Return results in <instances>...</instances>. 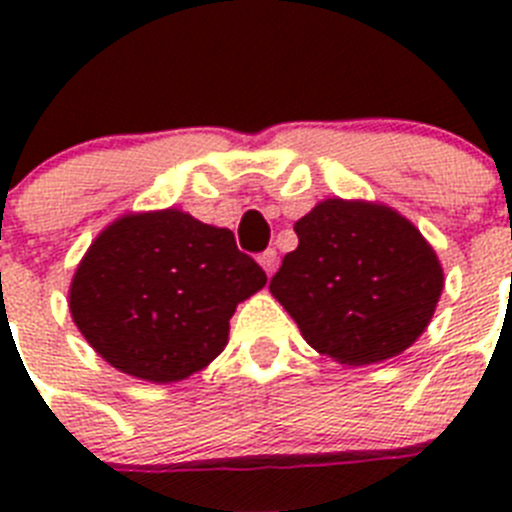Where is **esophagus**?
<instances>
[{"label": "esophagus", "instance_id": "obj_1", "mask_svg": "<svg viewBox=\"0 0 512 512\" xmlns=\"http://www.w3.org/2000/svg\"><path fill=\"white\" fill-rule=\"evenodd\" d=\"M259 264L264 266V271L271 277V274H274V269H277V264H279L277 251H274V248H266V251L259 256Z\"/></svg>", "mask_w": 512, "mask_h": 512}]
</instances>
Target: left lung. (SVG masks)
Wrapping results in <instances>:
<instances>
[{
    "instance_id": "1",
    "label": "left lung",
    "mask_w": 512,
    "mask_h": 512,
    "mask_svg": "<svg viewBox=\"0 0 512 512\" xmlns=\"http://www.w3.org/2000/svg\"><path fill=\"white\" fill-rule=\"evenodd\" d=\"M300 246L271 295L318 354L348 366L392 359L428 328L443 289L438 256L392 207L325 200L295 223Z\"/></svg>"
}]
</instances>
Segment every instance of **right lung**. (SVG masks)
Returning <instances> with one entry per match:
<instances>
[{
	"label": "right lung",
	"instance_id": "add662e5",
	"mask_svg": "<svg viewBox=\"0 0 512 512\" xmlns=\"http://www.w3.org/2000/svg\"><path fill=\"white\" fill-rule=\"evenodd\" d=\"M264 284V269L228 228L169 207L104 228L76 269L69 307L107 364L169 384L223 351L235 305Z\"/></svg>",
	"mask_w": 512,
	"mask_h": 512
}]
</instances>
